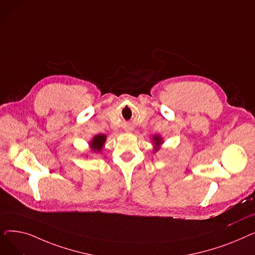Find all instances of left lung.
Listing matches in <instances>:
<instances>
[{"mask_svg": "<svg viewBox=\"0 0 255 255\" xmlns=\"http://www.w3.org/2000/svg\"><path fill=\"white\" fill-rule=\"evenodd\" d=\"M154 141H155L156 144H158V145L162 142V141H161V138H160V136H155V137H154ZM157 150H158V149H155V151H157Z\"/></svg>", "mask_w": 255, "mask_h": 255, "instance_id": "left-lung-1", "label": "left lung"}]
</instances>
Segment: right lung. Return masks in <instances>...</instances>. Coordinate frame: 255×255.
<instances>
[{
  "label": "right lung",
  "mask_w": 255,
  "mask_h": 255,
  "mask_svg": "<svg viewBox=\"0 0 255 255\" xmlns=\"http://www.w3.org/2000/svg\"><path fill=\"white\" fill-rule=\"evenodd\" d=\"M105 139H106V136L103 135V134H99V135L94 137L92 142H91V146H92L93 151H95V152L101 151L102 150V146H103V144L105 142Z\"/></svg>",
  "instance_id": "right-lung-1"
}]
</instances>
